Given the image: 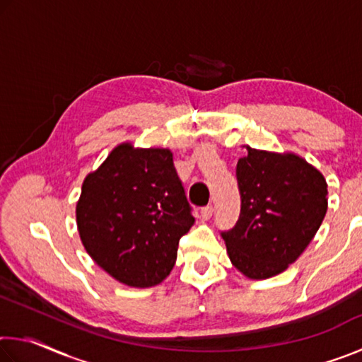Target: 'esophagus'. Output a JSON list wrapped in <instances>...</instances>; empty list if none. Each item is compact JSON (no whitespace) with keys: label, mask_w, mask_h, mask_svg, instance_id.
<instances>
[{"label":"esophagus","mask_w":362,"mask_h":362,"mask_svg":"<svg viewBox=\"0 0 362 362\" xmlns=\"http://www.w3.org/2000/svg\"><path fill=\"white\" fill-rule=\"evenodd\" d=\"M214 214V207L212 206H204L203 209H201V217L203 220H209Z\"/></svg>","instance_id":"1"}]
</instances>
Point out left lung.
I'll return each instance as SVG.
<instances>
[{
  "mask_svg": "<svg viewBox=\"0 0 362 362\" xmlns=\"http://www.w3.org/2000/svg\"><path fill=\"white\" fill-rule=\"evenodd\" d=\"M241 211L220 231L230 260L250 279H267L296 262L327 212V183L296 155L247 146L236 164Z\"/></svg>",
  "mask_w": 362,
  "mask_h": 362,
  "instance_id": "left-lung-1",
  "label": "left lung"
}]
</instances>
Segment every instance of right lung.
<instances>
[{"label":"right lung","instance_id":"obj_1","mask_svg":"<svg viewBox=\"0 0 362 362\" xmlns=\"http://www.w3.org/2000/svg\"><path fill=\"white\" fill-rule=\"evenodd\" d=\"M192 211L173 153L122 144L86 177L76 222L88 254L110 276L151 287L174 268Z\"/></svg>","mask_w":362,"mask_h":362}]
</instances>
